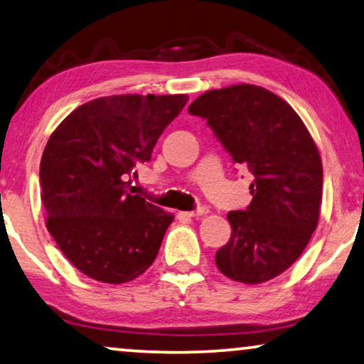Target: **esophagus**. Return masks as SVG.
<instances>
[{"label":"esophagus","mask_w":364,"mask_h":364,"mask_svg":"<svg viewBox=\"0 0 364 364\" xmlns=\"http://www.w3.org/2000/svg\"><path fill=\"white\" fill-rule=\"evenodd\" d=\"M206 213H208V208L201 206V208L194 209V211H188V213H184V216H188V218H199V216H204V214H206Z\"/></svg>","instance_id":"34e87169"}]
</instances>
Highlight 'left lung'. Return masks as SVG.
I'll return each instance as SVG.
<instances>
[{
    "mask_svg": "<svg viewBox=\"0 0 364 364\" xmlns=\"http://www.w3.org/2000/svg\"><path fill=\"white\" fill-rule=\"evenodd\" d=\"M188 112L206 120L235 165L254 175L247 209L228 213L232 232L216 252L218 269L242 284L277 277L318 224L323 170L314 138L285 100L257 85L204 92Z\"/></svg>",
    "mask_w": 364,
    "mask_h": 364,
    "instance_id": "obj_1",
    "label": "left lung"
}]
</instances>
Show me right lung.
Here are the masks:
<instances>
[{
	"instance_id": "obj_1",
	"label": "right lung",
	"mask_w": 364,
	"mask_h": 364,
	"mask_svg": "<svg viewBox=\"0 0 364 364\" xmlns=\"http://www.w3.org/2000/svg\"><path fill=\"white\" fill-rule=\"evenodd\" d=\"M188 95H112L80 105L39 166L48 231L87 277L125 284L153 264L173 214L133 193L132 176Z\"/></svg>"
}]
</instances>
